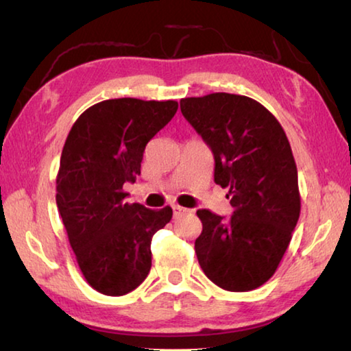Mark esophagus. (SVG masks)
Masks as SVG:
<instances>
[{
    "instance_id": "34e87169",
    "label": "esophagus",
    "mask_w": 351,
    "mask_h": 351,
    "mask_svg": "<svg viewBox=\"0 0 351 351\" xmlns=\"http://www.w3.org/2000/svg\"><path fill=\"white\" fill-rule=\"evenodd\" d=\"M171 209H173V217H175V218L182 217L184 213L189 212V209H186V207H181V206H178V204H175L173 207H171Z\"/></svg>"
}]
</instances>
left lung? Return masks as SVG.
<instances>
[{
	"label": "left lung",
	"instance_id": "1",
	"mask_svg": "<svg viewBox=\"0 0 351 351\" xmlns=\"http://www.w3.org/2000/svg\"><path fill=\"white\" fill-rule=\"evenodd\" d=\"M181 112L212 150L213 181L229 190L234 213L199 209L195 241L201 269L226 291H251L274 276L300 215L297 167L277 119L246 96L181 99Z\"/></svg>",
	"mask_w": 351,
	"mask_h": 351
}]
</instances>
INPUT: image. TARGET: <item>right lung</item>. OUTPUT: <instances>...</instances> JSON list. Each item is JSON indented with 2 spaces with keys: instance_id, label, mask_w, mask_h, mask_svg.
<instances>
[{
  "instance_id": "add662e5",
  "label": "right lung",
  "mask_w": 351,
  "mask_h": 351,
  "mask_svg": "<svg viewBox=\"0 0 351 351\" xmlns=\"http://www.w3.org/2000/svg\"><path fill=\"white\" fill-rule=\"evenodd\" d=\"M175 100L110 99L82 112L64 142L57 207L83 277L105 295L139 287L152 268V239L171 207L128 204L123 184L141 175L145 145L171 121Z\"/></svg>"
}]
</instances>
